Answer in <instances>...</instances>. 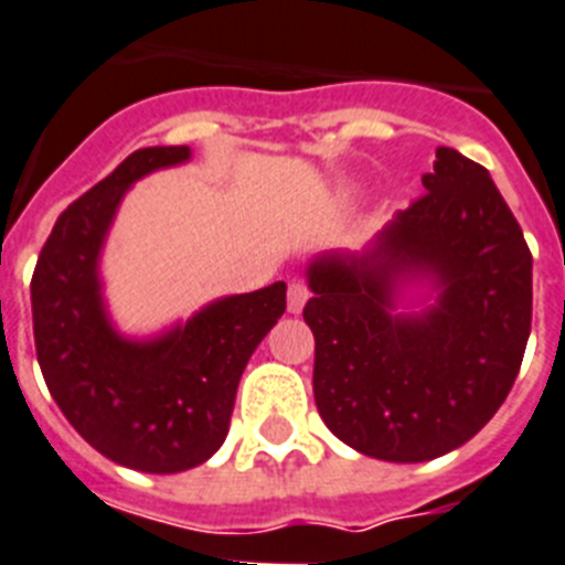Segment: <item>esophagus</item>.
Returning a JSON list of instances; mask_svg holds the SVG:
<instances>
[{
	"instance_id": "esophagus-1",
	"label": "esophagus",
	"mask_w": 565,
	"mask_h": 565,
	"mask_svg": "<svg viewBox=\"0 0 565 565\" xmlns=\"http://www.w3.org/2000/svg\"><path fill=\"white\" fill-rule=\"evenodd\" d=\"M309 286L302 282V279H291L288 282V311H302V306H306V300H309Z\"/></svg>"
}]
</instances>
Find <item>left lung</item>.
Masks as SVG:
<instances>
[{
  "mask_svg": "<svg viewBox=\"0 0 565 565\" xmlns=\"http://www.w3.org/2000/svg\"><path fill=\"white\" fill-rule=\"evenodd\" d=\"M424 193L361 259L311 265L315 401L361 454L427 461L473 439L516 381L531 332V250L488 170L436 149ZM398 270H430L443 297L388 315Z\"/></svg>",
  "mask_w": 565,
  "mask_h": 565,
  "instance_id": "left-lung-1",
  "label": "left lung"
}]
</instances>
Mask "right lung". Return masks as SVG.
I'll list each match as a JSON object with an SVG mask.
<instances>
[{
	"label": "right lung",
	"mask_w": 565,
	"mask_h": 565,
	"mask_svg": "<svg viewBox=\"0 0 565 565\" xmlns=\"http://www.w3.org/2000/svg\"><path fill=\"white\" fill-rule=\"evenodd\" d=\"M188 147H147L60 213L31 277L42 377L63 416L106 459L179 473L216 454L236 386L259 340L286 311V282L227 297L156 343L111 332L97 288V254L120 195Z\"/></svg>",
	"instance_id": "obj_1"
}]
</instances>
